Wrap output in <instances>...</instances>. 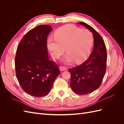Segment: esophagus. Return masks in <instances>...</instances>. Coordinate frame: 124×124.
I'll list each match as a JSON object with an SVG mask.
<instances>
[{
  "mask_svg": "<svg viewBox=\"0 0 124 124\" xmlns=\"http://www.w3.org/2000/svg\"><path fill=\"white\" fill-rule=\"evenodd\" d=\"M59 69L61 71H64V70H66L67 68L64 66H60L59 67Z\"/></svg>",
  "mask_w": 124,
  "mask_h": 124,
  "instance_id": "obj_1",
  "label": "esophagus"
}]
</instances>
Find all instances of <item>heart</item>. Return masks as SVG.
Returning <instances> with one entry per match:
<instances>
[{
	"label": "heart",
	"mask_w": 124,
	"mask_h": 124,
	"mask_svg": "<svg viewBox=\"0 0 124 124\" xmlns=\"http://www.w3.org/2000/svg\"><path fill=\"white\" fill-rule=\"evenodd\" d=\"M55 38L47 39V46L54 59H58L66 51L65 61H74L77 63L84 62L88 57L93 42L92 33L87 29L73 25H66L55 33Z\"/></svg>",
	"instance_id": "1"
}]
</instances>
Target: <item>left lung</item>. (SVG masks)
<instances>
[{
    "mask_svg": "<svg viewBox=\"0 0 124 124\" xmlns=\"http://www.w3.org/2000/svg\"><path fill=\"white\" fill-rule=\"evenodd\" d=\"M78 24L93 32L94 46L91 54L81 65L69 69L71 74L70 86L78 95H85L98 89L102 83L107 68V53L104 41L99 33L83 22Z\"/></svg>",
    "mask_w": 124,
    "mask_h": 124,
    "instance_id": "8db88e82",
    "label": "left lung"
}]
</instances>
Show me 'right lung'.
<instances>
[{
    "mask_svg": "<svg viewBox=\"0 0 124 124\" xmlns=\"http://www.w3.org/2000/svg\"><path fill=\"white\" fill-rule=\"evenodd\" d=\"M52 30L47 25L31 29L23 37L16 52L17 79L24 91L37 97L47 95L60 74L58 66L48 56L47 37Z\"/></svg>",
    "mask_w": 124,
    "mask_h": 124,
    "instance_id": "1",
    "label": "right lung"
}]
</instances>
